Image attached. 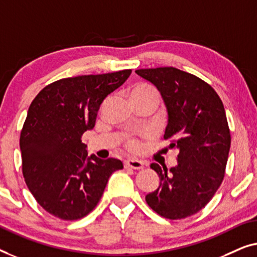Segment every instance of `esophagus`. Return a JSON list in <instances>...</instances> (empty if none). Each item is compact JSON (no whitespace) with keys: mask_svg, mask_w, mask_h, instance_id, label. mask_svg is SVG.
I'll return each instance as SVG.
<instances>
[{"mask_svg":"<svg viewBox=\"0 0 257 257\" xmlns=\"http://www.w3.org/2000/svg\"><path fill=\"white\" fill-rule=\"evenodd\" d=\"M123 164H124L125 169L141 170V169L144 168L143 162L142 161H137V160H125Z\"/></svg>","mask_w":257,"mask_h":257,"instance_id":"esophagus-1","label":"esophagus"}]
</instances>
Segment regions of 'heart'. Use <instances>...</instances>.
<instances>
[{"instance_id": "heart-1", "label": "heart", "mask_w": 257, "mask_h": 257, "mask_svg": "<svg viewBox=\"0 0 257 257\" xmlns=\"http://www.w3.org/2000/svg\"><path fill=\"white\" fill-rule=\"evenodd\" d=\"M130 96L134 97H151V99H155L158 101V92L157 89L149 84H144V82H140V84H136L132 88V92H130ZM124 146L129 151L132 153H137L141 148L140 141L136 139V137H128L127 140L124 141Z\"/></svg>"}]
</instances>
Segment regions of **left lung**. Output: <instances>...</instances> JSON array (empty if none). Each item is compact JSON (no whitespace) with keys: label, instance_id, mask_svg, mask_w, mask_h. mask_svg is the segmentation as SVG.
Listing matches in <instances>:
<instances>
[{"label":"left lung","instance_id":"obj_1","mask_svg":"<svg viewBox=\"0 0 257 257\" xmlns=\"http://www.w3.org/2000/svg\"><path fill=\"white\" fill-rule=\"evenodd\" d=\"M135 72L161 92L169 115L164 140L179 149L178 164L170 171L150 165L161 183L146 201L163 218H187L208 204L225 177L230 132L222 101L211 85L178 68Z\"/></svg>","mask_w":257,"mask_h":257}]
</instances>
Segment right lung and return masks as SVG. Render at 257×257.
<instances>
[{
  "mask_svg": "<svg viewBox=\"0 0 257 257\" xmlns=\"http://www.w3.org/2000/svg\"><path fill=\"white\" fill-rule=\"evenodd\" d=\"M132 70L64 78L45 86L29 107L20 137L22 171L39 205L61 220H78L100 201L115 158L87 156L81 136L95 125L97 110Z\"/></svg>",
  "mask_w": 257,
  "mask_h": 257,
  "instance_id": "1",
  "label": "right lung"
}]
</instances>
